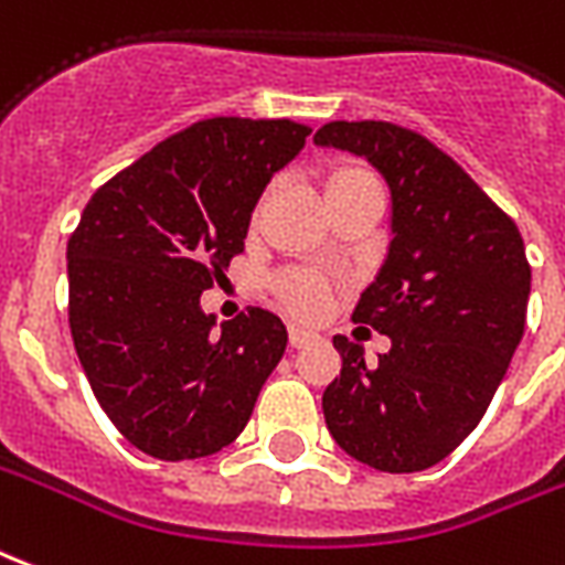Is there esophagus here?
Instances as JSON below:
<instances>
[{"label": "esophagus", "instance_id": "obj_1", "mask_svg": "<svg viewBox=\"0 0 565 565\" xmlns=\"http://www.w3.org/2000/svg\"><path fill=\"white\" fill-rule=\"evenodd\" d=\"M315 341H317V332H311V329H302V326H290V347L302 350V347L315 344Z\"/></svg>", "mask_w": 565, "mask_h": 565}]
</instances>
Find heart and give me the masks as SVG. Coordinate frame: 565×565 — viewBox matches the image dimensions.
<instances>
[{"mask_svg":"<svg viewBox=\"0 0 565 565\" xmlns=\"http://www.w3.org/2000/svg\"><path fill=\"white\" fill-rule=\"evenodd\" d=\"M356 177H365V170H356V167H338V170H332L329 173V179H326V188L332 185H341V182H347V179H356ZM278 290H281V299L290 308H294L296 315H317V311H323L326 305V284L320 281V278H315V275H287V278H281V284H278Z\"/></svg>","mask_w":565,"mask_h":565,"instance_id":"heart-1","label":"heart"}]
</instances>
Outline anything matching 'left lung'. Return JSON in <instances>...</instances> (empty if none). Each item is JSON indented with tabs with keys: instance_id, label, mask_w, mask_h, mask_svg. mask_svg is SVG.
Returning a JSON list of instances; mask_svg holds the SVG:
<instances>
[{
	"instance_id": "8db88e82",
	"label": "left lung",
	"mask_w": 565,
	"mask_h": 565,
	"mask_svg": "<svg viewBox=\"0 0 565 565\" xmlns=\"http://www.w3.org/2000/svg\"><path fill=\"white\" fill-rule=\"evenodd\" d=\"M317 146L365 158L386 179V260L353 320L388 353L332 338L341 377L323 392L326 428L350 458L419 473L461 446L524 335L530 266L515 221L422 134L392 122H329Z\"/></svg>"
}]
</instances>
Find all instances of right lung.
Returning <instances> with one entry per match:
<instances>
[{"mask_svg":"<svg viewBox=\"0 0 565 565\" xmlns=\"http://www.w3.org/2000/svg\"><path fill=\"white\" fill-rule=\"evenodd\" d=\"M308 134L290 119H206L167 137L83 209L68 239L71 338L102 411L140 452H221L281 362V317L248 308L215 332L200 294L245 248L257 200Z\"/></svg>","mask_w":565,"mask_h":565,"instance_id":"obj_1","label":"right lung"}]
</instances>
